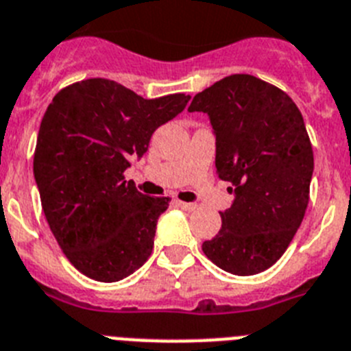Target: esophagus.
<instances>
[{
    "instance_id": "obj_1",
    "label": "esophagus",
    "mask_w": 351,
    "mask_h": 351,
    "mask_svg": "<svg viewBox=\"0 0 351 351\" xmlns=\"http://www.w3.org/2000/svg\"><path fill=\"white\" fill-rule=\"evenodd\" d=\"M176 205H178L180 208L187 210V212H193V210L197 208L196 203H185V201H176Z\"/></svg>"
}]
</instances>
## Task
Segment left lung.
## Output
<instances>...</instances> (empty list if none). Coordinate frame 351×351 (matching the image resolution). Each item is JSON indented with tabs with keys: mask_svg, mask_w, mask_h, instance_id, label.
<instances>
[{
	"mask_svg": "<svg viewBox=\"0 0 351 351\" xmlns=\"http://www.w3.org/2000/svg\"><path fill=\"white\" fill-rule=\"evenodd\" d=\"M189 111L206 112L217 176L234 199L203 252L234 276L272 267L302 224L315 169L304 118L285 91L233 74L197 93Z\"/></svg>",
	"mask_w": 351,
	"mask_h": 351,
	"instance_id": "1",
	"label": "left lung"
}]
</instances>
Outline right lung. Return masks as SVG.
<instances>
[{
	"mask_svg": "<svg viewBox=\"0 0 351 351\" xmlns=\"http://www.w3.org/2000/svg\"><path fill=\"white\" fill-rule=\"evenodd\" d=\"M189 99H143L95 77L63 88L49 104L36 138L35 182L54 239L90 279L120 281L150 258L171 197L141 194L123 173Z\"/></svg>",
	"mask_w": 351,
	"mask_h": 351,
	"instance_id": "obj_1",
	"label": "right lung"
}]
</instances>
